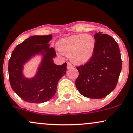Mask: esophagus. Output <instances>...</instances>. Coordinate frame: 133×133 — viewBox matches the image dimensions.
Wrapping results in <instances>:
<instances>
[{
	"instance_id": "obj_1",
	"label": "esophagus",
	"mask_w": 133,
	"mask_h": 133,
	"mask_svg": "<svg viewBox=\"0 0 133 133\" xmlns=\"http://www.w3.org/2000/svg\"><path fill=\"white\" fill-rule=\"evenodd\" d=\"M72 67H73V65H72L71 64H70V63H68V65H67V68L70 69V68H72Z\"/></svg>"
}]
</instances>
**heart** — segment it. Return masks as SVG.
I'll return each instance as SVG.
<instances>
[{
    "mask_svg": "<svg viewBox=\"0 0 133 133\" xmlns=\"http://www.w3.org/2000/svg\"><path fill=\"white\" fill-rule=\"evenodd\" d=\"M57 48L61 54L69 56L74 64L81 65L88 63L93 56L95 41L91 35H74L60 39Z\"/></svg>",
    "mask_w": 133,
    "mask_h": 133,
    "instance_id": "heart-1",
    "label": "heart"
}]
</instances>
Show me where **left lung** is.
<instances>
[{"mask_svg":"<svg viewBox=\"0 0 133 133\" xmlns=\"http://www.w3.org/2000/svg\"><path fill=\"white\" fill-rule=\"evenodd\" d=\"M94 55L84 64L77 66L79 75L75 81L83 96L102 98L111 93L117 84L122 69L119 47L112 37L98 32L94 35Z\"/></svg>","mask_w":133,"mask_h":133,"instance_id":"obj_1","label":"left lung"}]
</instances>
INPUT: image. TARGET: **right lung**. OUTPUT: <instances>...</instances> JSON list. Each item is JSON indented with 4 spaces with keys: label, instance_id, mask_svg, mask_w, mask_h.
I'll return each mask as SVG.
<instances>
[{
    "label": "right lung",
    "instance_id": "1",
    "mask_svg": "<svg viewBox=\"0 0 133 133\" xmlns=\"http://www.w3.org/2000/svg\"><path fill=\"white\" fill-rule=\"evenodd\" d=\"M52 35L30 37L16 47L8 62V75L12 89L22 100L33 103H41L54 96L59 79L66 74L67 63L57 65L53 62L56 55L48 42ZM43 55L38 72L32 79L22 74L23 65L35 54Z\"/></svg>",
    "mask_w": 133,
    "mask_h": 133
}]
</instances>
